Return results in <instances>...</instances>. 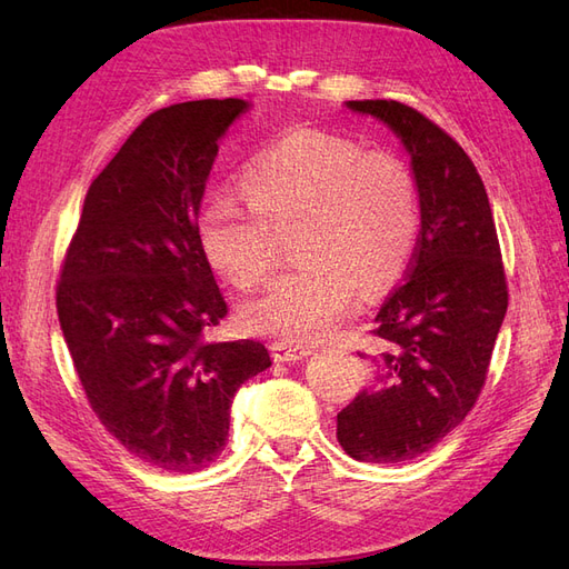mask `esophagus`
Listing matches in <instances>:
<instances>
[{"mask_svg":"<svg viewBox=\"0 0 569 569\" xmlns=\"http://www.w3.org/2000/svg\"><path fill=\"white\" fill-rule=\"evenodd\" d=\"M270 351L278 363H295V360H303L313 353L311 347H301V343H289V341H274Z\"/></svg>","mask_w":569,"mask_h":569,"instance_id":"obj_1","label":"esophagus"}]
</instances>
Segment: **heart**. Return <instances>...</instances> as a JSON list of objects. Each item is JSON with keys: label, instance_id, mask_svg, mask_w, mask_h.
Here are the masks:
<instances>
[{"label": "heart", "instance_id": "obj_1", "mask_svg": "<svg viewBox=\"0 0 569 569\" xmlns=\"http://www.w3.org/2000/svg\"><path fill=\"white\" fill-rule=\"evenodd\" d=\"M242 192L249 204L211 194L197 218L203 256L228 282L263 280L274 253L270 228L301 226L295 256L303 266L242 306L253 332L289 343L322 339L356 289L389 287L416 249L420 203L408 166L349 137L289 130L244 168Z\"/></svg>", "mask_w": 569, "mask_h": 569}]
</instances>
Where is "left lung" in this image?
<instances>
[{
  "label": "left lung",
  "instance_id": "obj_1",
  "mask_svg": "<svg viewBox=\"0 0 569 569\" xmlns=\"http://www.w3.org/2000/svg\"><path fill=\"white\" fill-rule=\"evenodd\" d=\"M347 109L380 120L408 151L420 237L408 278L375 316V380L337 416V439L360 462H406L472 410L508 284L485 182L453 137L401 101H347Z\"/></svg>",
  "mask_w": 569,
  "mask_h": 569
}]
</instances>
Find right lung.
<instances>
[{
  "instance_id": "add662e5",
  "label": "right lung",
  "mask_w": 569,
  "mask_h": 569,
  "mask_svg": "<svg viewBox=\"0 0 569 569\" xmlns=\"http://www.w3.org/2000/svg\"><path fill=\"white\" fill-rule=\"evenodd\" d=\"M244 99H199L142 120L84 197L57 311L97 418L140 460L197 472L226 449L230 406L270 368L261 341H209L228 316L197 218L218 140Z\"/></svg>"
}]
</instances>
